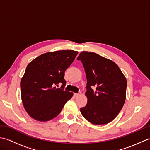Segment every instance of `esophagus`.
Segmentation results:
<instances>
[{"label":"esophagus","instance_id":"esophagus-1","mask_svg":"<svg viewBox=\"0 0 150 150\" xmlns=\"http://www.w3.org/2000/svg\"><path fill=\"white\" fill-rule=\"evenodd\" d=\"M80 95H81L80 93H74L75 97H79V96H80Z\"/></svg>","mask_w":150,"mask_h":150}]
</instances>
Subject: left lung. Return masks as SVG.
Returning <instances> with one entry per match:
<instances>
[{
  "instance_id": "1",
  "label": "left lung",
  "mask_w": 150,
  "mask_h": 150,
  "mask_svg": "<svg viewBox=\"0 0 150 150\" xmlns=\"http://www.w3.org/2000/svg\"><path fill=\"white\" fill-rule=\"evenodd\" d=\"M87 78L86 106L81 112L90 123L100 125L110 122L122 110L126 100L125 76L112 60L98 54L82 52L79 55ZM95 87L93 90L91 88Z\"/></svg>"
}]
</instances>
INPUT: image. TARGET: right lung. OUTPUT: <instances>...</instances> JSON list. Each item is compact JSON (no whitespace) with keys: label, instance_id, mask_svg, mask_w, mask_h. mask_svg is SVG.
<instances>
[{"label":"right lung","instance_id":"1","mask_svg":"<svg viewBox=\"0 0 150 150\" xmlns=\"http://www.w3.org/2000/svg\"><path fill=\"white\" fill-rule=\"evenodd\" d=\"M77 54L71 50L47 52L28 64L21 81V93L24 109L33 119L46 122L54 119L71 99L73 93L62 89L64 78ZM59 83L62 88H57Z\"/></svg>","mask_w":150,"mask_h":150}]
</instances>
